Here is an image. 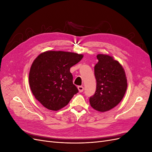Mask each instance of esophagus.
<instances>
[{"mask_svg":"<svg viewBox=\"0 0 152 152\" xmlns=\"http://www.w3.org/2000/svg\"><path fill=\"white\" fill-rule=\"evenodd\" d=\"M78 89H79L80 93H82V92L84 91V87L83 86H78Z\"/></svg>","mask_w":152,"mask_h":152,"instance_id":"1","label":"esophagus"}]
</instances>
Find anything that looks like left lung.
I'll list each match as a JSON object with an SVG mask.
<instances>
[{
    "instance_id": "8db88e82",
    "label": "left lung",
    "mask_w": 152,
    "mask_h": 152,
    "mask_svg": "<svg viewBox=\"0 0 152 152\" xmlns=\"http://www.w3.org/2000/svg\"><path fill=\"white\" fill-rule=\"evenodd\" d=\"M94 66L96 90L89 98L90 104L97 111L112 109L121 102L127 87L124 68L118 61L108 55H97Z\"/></svg>"
}]
</instances>
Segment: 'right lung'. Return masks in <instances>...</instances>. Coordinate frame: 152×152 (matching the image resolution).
<instances>
[{
	"instance_id": "add662e5",
	"label": "right lung",
	"mask_w": 152,
	"mask_h": 152,
	"mask_svg": "<svg viewBox=\"0 0 152 152\" xmlns=\"http://www.w3.org/2000/svg\"><path fill=\"white\" fill-rule=\"evenodd\" d=\"M83 55L64 51L44 52L37 57L29 73L35 98L46 108L57 111L65 107L79 90L70 72Z\"/></svg>"
}]
</instances>
